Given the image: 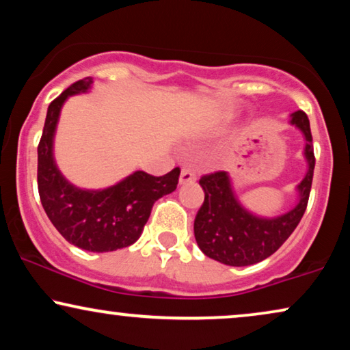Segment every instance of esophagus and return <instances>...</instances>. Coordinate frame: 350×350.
I'll return each instance as SVG.
<instances>
[{
  "instance_id": "34e87169",
  "label": "esophagus",
  "mask_w": 350,
  "mask_h": 350,
  "mask_svg": "<svg viewBox=\"0 0 350 350\" xmlns=\"http://www.w3.org/2000/svg\"><path fill=\"white\" fill-rule=\"evenodd\" d=\"M196 179H197V176L192 170H183V171H180V176H179V184L180 185L196 183Z\"/></svg>"
}]
</instances>
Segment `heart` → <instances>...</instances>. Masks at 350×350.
Returning <instances> with one entry per match:
<instances>
[{
    "label": "heart",
    "instance_id": "heart-1",
    "mask_svg": "<svg viewBox=\"0 0 350 350\" xmlns=\"http://www.w3.org/2000/svg\"><path fill=\"white\" fill-rule=\"evenodd\" d=\"M229 122H231V116H221V118H218V119H216V121H215L213 126H211V129L206 132V134H211V132H219V131H223L224 127H226Z\"/></svg>",
    "mask_w": 350,
    "mask_h": 350
}]
</instances>
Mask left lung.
<instances>
[{"label": "left lung", "mask_w": 350, "mask_h": 350, "mask_svg": "<svg viewBox=\"0 0 350 350\" xmlns=\"http://www.w3.org/2000/svg\"><path fill=\"white\" fill-rule=\"evenodd\" d=\"M289 124L300 131L305 140L307 172L295 187L297 202L281 215H256L239 200L228 172L203 176L200 185L205 202L193 221V234L197 245L206 256L229 267H249L273 255L297 228L310 196L315 157L307 114L293 113Z\"/></svg>", "instance_id": "left-lung-1"}]
</instances>
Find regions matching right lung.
Returning <instances> with one entry per match:
<instances>
[{
    "label": "right lung",
    "mask_w": 350,
    "mask_h": 350,
    "mask_svg": "<svg viewBox=\"0 0 350 350\" xmlns=\"http://www.w3.org/2000/svg\"><path fill=\"white\" fill-rule=\"evenodd\" d=\"M92 77L82 79L48 106L38 145V193L45 213L69 244L88 252H113L137 242L153 203L174 192L179 167L160 178L144 171L105 189H82L69 183L55 160V135L61 109L69 96L90 92Z\"/></svg>",
    "instance_id": "add662e5"
}]
</instances>
